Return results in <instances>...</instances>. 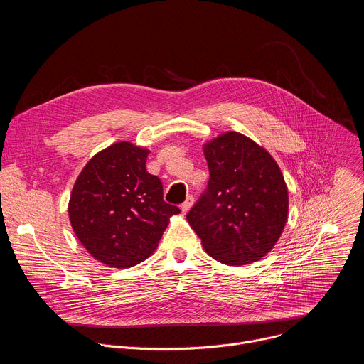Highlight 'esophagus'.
Wrapping results in <instances>:
<instances>
[{"label": "esophagus", "mask_w": 364, "mask_h": 364, "mask_svg": "<svg viewBox=\"0 0 364 364\" xmlns=\"http://www.w3.org/2000/svg\"><path fill=\"white\" fill-rule=\"evenodd\" d=\"M193 204H194V198H193V196H188L187 198H186V201L181 204V210H183V213H187L191 207H193Z\"/></svg>", "instance_id": "34e87169"}]
</instances>
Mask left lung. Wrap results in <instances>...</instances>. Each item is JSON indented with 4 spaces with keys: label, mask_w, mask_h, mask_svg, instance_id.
<instances>
[{
    "label": "left lung",
    "mask_w": 364,
    "mask_h": 364,
    "mask_svg": "<svg viewBox=\"0 0 364 364\" xmlns=\"http://www.w3.org/2000/svg\"><path fill=\"white\" fill-rule=\"evenodd\" d=\"M203 152L210 180L187 220L218 262H256L275 246L288 219L284 176L264 146L239 132L205 142Z\"/></svg>",
    "instance_id": "1"
}]
</instances>
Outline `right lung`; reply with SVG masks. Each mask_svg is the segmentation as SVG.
Instances as JSON below:
<instances>
[{"instance_id":"right-lung-1","label":"right lung","mask_w":364,"mask_h":364,"mask_svg":"<svg viewBox=\"0 0 364 364\" xmlns=\"http://www.w3.org/2000/svg\"><path fill=\"white\" fill-rule=\"evenodd\" d=\"M149 151L122 141L99 151L80 171L69 200L77 239L111 268L144 262L180 209L163 198V183L145 168Z\"/></svg>"}]
</instances>
